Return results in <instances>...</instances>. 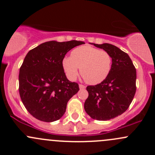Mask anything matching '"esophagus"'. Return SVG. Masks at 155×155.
<instances>
[{"label": "esophagus", "instance_id": "1", "mask_svg": "<svg viewBox=\"0 0 155 155\" xmlns=\"http://www.w3.org/2000/svg\"><path fill=\"white\" fill-rule=\"evenodd\" d=\"M79 88H80V89H85V85H82V84H79Z\"/></svg>", "mask_w": 155, "mask_h": 155}]
</instances>
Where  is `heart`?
Wrapping results in <instances>:
<instances>
[{
  "label": "heart",
  "instance_id": "1",
  "mask_svg": "<svg viewBox=\"0 0 155 155\" xmlns=\"http://www.w3.org/2000/svg\"><path fill=\"white\" fill-rule=\"evenodd\" d=\"M112 57L104 50L90 46H83L73 49L71 57H64L62 67L67 77L75 80L80 73L90 85H97L104 82L112 68Z\"/></svg>",
  "mask_w": 155,
  "mask_h": 155
}]
</instances>
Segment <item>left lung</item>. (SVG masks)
I'll use <instances>...</instances> for the list:
<instances>
[{
    "mask_svg": "<svg viewBox=\"0 0 155 155\" xmlns=\"http://www.w3.org/2000/svg\"><path fill=\"white\" fill-rule=\"evenodd\" d=\"M93 44L110 54L112 68L104 82L86 87L88 97L84 108L93 119L107 121L124 113L130 105L137 90V71L129 55L119 48L109 43Z\"/></svg>",
    "mask_w": 155,
    "mask_h": 155,
    "instance_id": "obj_1",
    "label": "left lung"
}]
</instances>
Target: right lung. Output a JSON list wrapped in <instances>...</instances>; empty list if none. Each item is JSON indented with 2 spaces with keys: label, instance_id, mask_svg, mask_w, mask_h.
<instances>
[{
  "label": "right lung",
  "instance_id": "right-lung-1",
  "mask_svg": "<svg viewBox=\"0 0 155 155\" xmlns=\"http://www.w3.org/2000/svg\"><path fill=\"white\" fill-rule=\"evenodd\" d=\"M83 43L48 41L28 52L19 70L18 91L25 107L35 118L51 122L66 112L69 100L79 87L67 79L62 60L70 49Z\"/></svg>",
  "mask_w": 155,
  "mask_h": 155
}]
</instances>
